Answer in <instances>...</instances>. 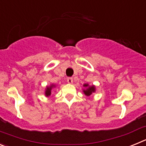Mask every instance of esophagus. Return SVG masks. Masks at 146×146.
I'll return each mask as SVG.
<instances>
[{
  "label": "esophagus",
  "mask_w": 146,
  "mask_h": 146,
  "mask_svg": "<svg viewBox=\"0 0 146 146\" xmlns=\"http://www.w3.org/2000/svg\"><path fill=\"white\" fill-rule=\"evenodd\" d=\"M67 82L69 83V84H72L73 83V79H72V77H68L67 78Z\"/></svg>",
  "instance_id": "obj_1"
}]
</instances>
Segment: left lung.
<instances>
[{"mask_svg": "<svg viewBox=\"0 0 146 146\" xmlns=\"http://www.w3.org/2000/svg\"><path fill=\"white\" fill-rule=\"evenodd\" d=\"M83 86L86 88V89L83 90V93H84L87 96H89L90 95H91L92 93H94L95 91H96V88H95L94 86H89L88 84H84Z\"/></svg>", "mask_w": 146, "mask_h": 146, "instance_id": "8db88e82", "label": "left lung"}]
</instances>
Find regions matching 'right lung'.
<instances>
[{
	"mask_svg": "<svg viewBox=\"0 0 146 146\" xmlns=\"http://www.w3.org/2000/svg\"><path fill=\"white\" fill-rule=\"evenodd\" d=\"M55 85H51L50 86H47L46 88V91H45V96H49L51 95V90H52V88L55 87Z\"/></svg>",
	"mask_w": 146,
	"mask_h": 146,
	"instance_id": "obj_1",
	"label": "right lung"
}]
</instances>
